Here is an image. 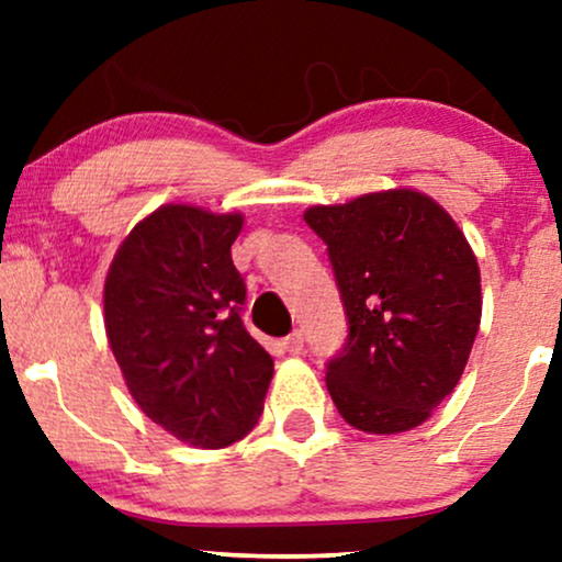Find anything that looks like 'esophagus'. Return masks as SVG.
<instances>
[{
	"label": "esophagus",
	"instance_id": "1",
	"mask_svg": "<svg viewBox=\"0 0 562 562\" xmlns=\"http://www.w3.org/2000/svg\"><path fill=\"white\" fill-rule=\"evenodd\" d=\"M282 348H285L288 353H301L303 351V333L293 330L288 338H282Z\"/></svg>",
	"mask_w": 562,
	"mask_h": 562
}]
</instances>
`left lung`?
<instances>
[{
    "label": "left lung",
    "mask_w": 562,
    "mask_h": 562,
    "mask_svg": "<svg viewBox=\"0 0 562 562\" xmlns=\"http://www.w3.org/2000/svg\"><path fill=\"white\" fill-rule=\"evenodd\" d=\"M348 317L327 362L340 417L364 434H404L460 383L481 325V272L447 211L417 190L314 205Z\"/></svg>",
    "instance_id": "8db88e82"
}]
</instances>
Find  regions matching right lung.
<instances>
[{
	"mask_svg": "<svg viewBox=\"0 0 562 562\" xmlns=\"http://www.w3.org/2000/svg\"><path fill=\"white\" fill-rule=\"evenodd\" d=\"M240 214L169 203L128 232L105 280V333L128 393L179 441L222 449L254 430L274 362L243 325L232 263Z\"/></svg>",
	"mask_w": 562,
	"mask_h": 562,
	"instance_id": "right-lung-1",
	"label": "right lung"
}]
</instances>
